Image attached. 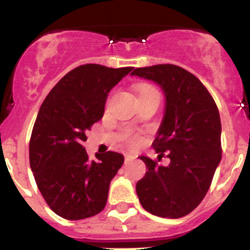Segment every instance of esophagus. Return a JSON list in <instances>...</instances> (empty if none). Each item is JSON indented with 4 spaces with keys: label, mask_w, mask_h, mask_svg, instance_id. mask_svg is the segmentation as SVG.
<instances>
[{
    "label": "esophagus",
    "mask_w": 250,
    "mask_h": 250,
    "mask_svg": "<svg viewBox=\"0 0 250 250\" xmlns=\"http://www.w3.org/2000/svg\"><path fill=\"white\" fill-rule=\"evenodd\" d=\"M136 158V155H134V154H125V161H129V160H134V159Z\"/></svg>",
    "instance_id": "1"
}]
</instances>
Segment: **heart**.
Returning a JSON list of instances; mask_svg holds the SVG:
<instances>
[{
	"label": "heart",
	"instance_id": "heart-1",
	"mask_svg": "<svg viewBox=\"0 0 250 250\" xmlns=\"http://www.w3.org/2000/svg\"><path fill=\"white\" fill-rule=\"evenodd\" d=\"M150 87H153V86H150V85H147V84H142V85H139L138 86V90H139V94L141 91H144V90H146V89H150ZM139 140H140V138H139V135H136V134H130V135H128L127 136V142L129 145H136L139 142Z\"/></svg>",
	"mask_w": 250,
	"mask_h": 250
}]
</instances>
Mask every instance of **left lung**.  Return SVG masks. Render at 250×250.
Masks as SVG:
<instances>
[{
  "instance_id": "8db88e82",
  "label": "left lung",
  "mask_w": 250,
  "mask_h": 250,
  "mask_svg": "<svg viewBox=\"0 0 250 250\" xmlns=\"http://www.w3.org/2000/svg\"><path fill=\"white\" fill-rule=\"evenodd\" d=\"M133 76L154 81L166 96V110L153 148L158 160L140 156L148 171L136 184L145 210L159 217L179 218L201 204L222 159L218 108L204 84L172 64L138 67ZM166 155V167L157 161Z\"/></svg>"
}]
</instances>
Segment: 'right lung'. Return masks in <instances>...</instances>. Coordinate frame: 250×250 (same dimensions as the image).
<instances>
[{
	"label": "right lung",
	"instance_id": "right-lung-1",
	"mask_svg": "<svg viewBox=\"0 0 250 250\" xmlns=\"http://www.w3.org/2000/svg\"><path fill=\"white\" fill-rule=\"evenodd\" d=\"M131 70L81 65L41 104L29 140V164L43 199L60 217H92L105 207L110 182L125 158L109 150L90 161L83 141L85 131L103 117L109 91Z\"/></svg>",
	"mask_w": 250,
	"mask_h": 250
}]
</instances>
